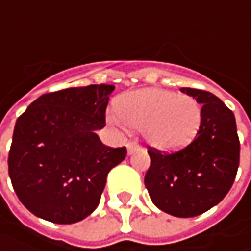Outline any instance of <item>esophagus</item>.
Listing matches in <instances>:
<instances>
[{
    "label": "esophagus",
    "mask_w": 251,
    "mask_h": 251,
    "mask_svg": "<svg viewBox=\"0 0 251 251\" xmlns=\"http://www.w3.org/2000/svg\"><path fill=\"white\" fill-rule=\"evenodd\" d=\"M141 147L137 144V142H134V141H130V142H127V151H128V153H134V152H137V151H140Z\"/></svg>",
    "instance_id": "1"
}]
</instances>
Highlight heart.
<instances>
[{
  "label": "heart",
  "instance_id": "b5f03b06",
  "mask_svg": "<svg viewBox=\"0 0 251 251\" xmlns=\"http://www.w3.org/2000/svg\"><path fill=\"white\" fill-rule=\"evenodd\" d=\"M119 114L110 119L134 130H142L151 147L159 151L181 150L196 138L202 110L196 98L150 88L128 92L117 103Z\"/></svg>",
  "mask_w": 251,
  "mask_h": 251
}]
</instances>
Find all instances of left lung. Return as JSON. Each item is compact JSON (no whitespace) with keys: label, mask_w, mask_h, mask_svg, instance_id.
<instances>
[{"label":"left lung","mask_w":251,"mask_h":251,"mask_svg":"<svg viewBox=\"0 0 251 251\" xmlns=\"http://www.w3.org/2000/svg\"><path fill=\"white\" fill-rule=\"evenodd\" d=\"M202 104L196 138L175 152L148 148L151 166L145 175L152 202L173 217L191 218L219 204L236 177L240 142L233 111L211 92L181 88Z\"/></svg>","instance_id":"obj_1"}]
</instances>
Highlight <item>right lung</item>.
<instances>
[{"label":"right lung","mask_w":251,"mask_h":251,"mask_svg":"<svg viewBox=\"0 0 251 251\" xmlns=\"http://www.w3.org/2000/svg\"><path fill=\"white\" fill-rule=\"evenodd\" d=\"M113 85L44 93L16 120L8 173L21 202L54 224H75L96 209L111 169L127 150L103 145Z\"/></svg>","instance_id":"right-lung-1"}]
</instances>
